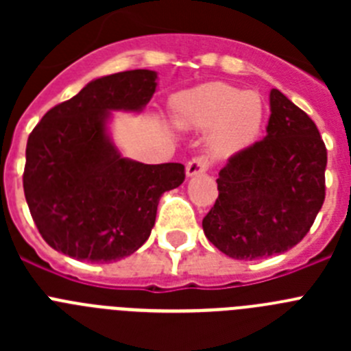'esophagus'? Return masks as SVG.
<instances>
[{
	"label": "esophagus",
	"mask_w": 351,
	"mask_h": 351,
	"mask_svg": "<svg viewBox=\"0 0 351 351\" xmlns=\"http://www.w3.org/2000/svg\"><path fill=\"white\" fill-rule=\"evenodd\" d=\"M209 169V161L206 158H193V160L188 161L186 165V176L188 178H193V176H200V173H206Z\"/></svg>",
	"instance_id": "1"
}]
</instances>
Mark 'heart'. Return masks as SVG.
<instances>
[{
    "mask_svg": "<svg viewBox=\"0 0 351 351\" xmlns=\"http://www.w3.org/2000/svg\"><path fill=\"white\" fill-rule=\"evenodd\" d=\"M173 121L182 130L207 132V151L216 160L237 156L255 144L265 121V105L255 91L209 82L173 100Z\"/></svg>",
    "mask_w": 351,
    "mask_h": 351,
    "instance_id": "1",
    "label": "heart"
}]
</instances>
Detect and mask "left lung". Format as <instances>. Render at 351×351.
<instances>
[{
	"mask_svg": "<svg viewBox=\"0 0 351 351\" xmlns=\"http://www.w3.org/2000/svg\"><path fill=\"white\" fill-rule=\"evenodd\" d=\"M267 135L219 170L206 237L235 260L280 255L302 241L325 200L327 149L308 114L269 95Z\"/></svg>",
	"mask_w": 351,
	"mask_h": 351,
	"instance_id": "8db88e82",
	"label": "left lung"
}]
</instances>
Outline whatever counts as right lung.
<instances>
[{"mask_svg":"<svg viewBox=\"0 0 351 351\" xmlns=\"http://www.w3.org/2000/svg\"><path fill=\"white\" fill-rule=\"evenodd\" d=\"M158 73L128 70L86 84L31 132L24 195L45 243L91 263L130 256L151 235L160 197L184 181V165H145L121 154L112 112L141 114Z\"/></svg>","mask_w":351,"mask_h":351,"instance_id":"add662e5","label":"right lung"}]
</instances>
